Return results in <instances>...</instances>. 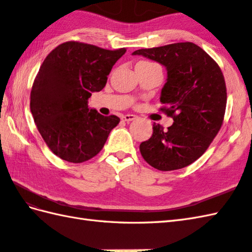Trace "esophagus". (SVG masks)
Instances as JSON below:
<instances>
[{
    "instance_id": "obj_1",
    "label": "esophagus",
    "mask_w": 252,
    "mask_h": 252,
    "mask_svg": "<svg viewBox=\"0 0 252 252\" xmlns=\"http://www.w3.org/2000/svg\"><path fill=\"white\" fill-rule=\"evenodd\" d=\"M121 119L123 121H126V122H130V121H133L134 119H136V116L135 115H125L121 117Z\"/></svg>"
}]
</instances>
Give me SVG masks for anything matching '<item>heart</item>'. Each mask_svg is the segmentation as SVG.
Here are the masks:
<instances>
[{
    "label": "heart",
    "mask_w": 252,
    "mask_h": 252,
    "mask_svg": "<svg viewBox=\"0 0 252 252\" xmlns=\"http://www.w3.org/2000/svg\"><path fill=\"white\" fill-rule=\"evenodd\" d=\"M137 66H143V67H155V66H158L156 63H153V62H148V61H142L140 63H137Z\"/></svg>",
    "instance_id": "b5f03b06"
}]
</instances>
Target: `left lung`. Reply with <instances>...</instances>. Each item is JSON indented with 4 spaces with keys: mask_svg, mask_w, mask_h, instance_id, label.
<instances>
[{
    "mask_svg": "<svg viewBox=\"0 0 252 252\" xmlns=\"http://www.w3.org/2000/svg\"><path fill=\"white\" fill-rule=\"evenodd\" d=\"M133 55L167 67L160 110L174 121L168 130L154 123L153 135L140 145L142 156L160 171L185 168L202 156L223 125L227 95L221 68L191 42L141 49Z\"/></svg>",
    "mask_w": 252,
    "mask_h": 252,
    "instance_id": "left-lung-1",
    "label": "left lung"
}]
</instances>
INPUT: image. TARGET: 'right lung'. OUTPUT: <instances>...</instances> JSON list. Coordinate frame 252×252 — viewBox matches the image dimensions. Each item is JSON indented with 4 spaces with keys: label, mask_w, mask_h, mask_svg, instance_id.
Listing matches in <instances>:
<instances>
[{
    "label": "right lung",
    "mask_w": 252,
    "mask_h": 252,
    "mask_svg": "<svg viewBox=\"0 0 252 252\" xmlns=\"http://www.w3.org/2000/svg\"><path fill=\"white\" fill-rule=\"evenodd\" d=\"M126 52V47L111 51L67 41L46 56L32 84L30 110L57 157L81 163L104 147L120 119L89 109L88 99L104 89L112 66Z\"/></svg>",
    "instance_id": "right-lung-1"
}]
</instances>
